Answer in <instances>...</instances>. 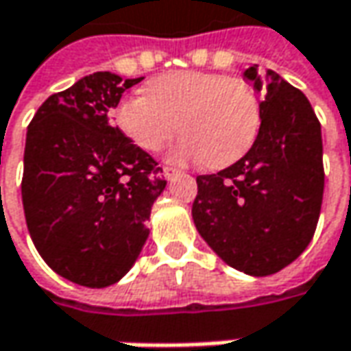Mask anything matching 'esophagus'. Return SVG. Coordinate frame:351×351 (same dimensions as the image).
I'll use <instances>...</instances> for the list:
<instances>
[{
	"label": "esophagus",
	"instance_id": "obj_1",
	"mask_svg": "<svg viewBox=\"0 0 351 351\" xmlns=\"http://www.w3.org/2000/svg\"><path fill=\"white\" fill-rule=\"evenodd\" d=\"M178 173H180V171H178L176 167H169V166L164 167V178H166V180H173Z\"/></svg>",
	"mask_w": 351,
	"mask_h": 351
}]
</instances>
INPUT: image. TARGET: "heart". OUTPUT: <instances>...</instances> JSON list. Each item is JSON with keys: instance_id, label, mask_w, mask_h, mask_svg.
Here are the masks:
<instances>
[{"instance_id": "obj_1", "label": "heart", "mask_w": 351, "mask_h": 351, "mask_svg": "<svg viewBox=\"0 0 351 351\" xmlns=\"http://www.w3.org/2000/svg\"><path fill=\"white\" fill-rule=\"evenodd\" d=\"M114 122L144 152H158L178 124L184 138L171 146L167 160L176 164L203 160L207 167H223L254 142L261 98L243 79L178 71L148 82L146 95L122 98L114 108Z\"/></svg>"}]
</instances>
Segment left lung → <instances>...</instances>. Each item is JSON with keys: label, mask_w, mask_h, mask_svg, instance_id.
<instances>
[{"label": "left lung", "mask_w": 351, "mask_h": 351, "mask_svg": "<svg viewBox=\"0 0 351 351\" xmlns=\"http://www.w3.org/2000/svg\"><path fill=\"white\" fill-rule=\"evenodd\" d=\"M263 90L261 128L251 149L211 176H197L193 223L237 271L267 276L298 258L312 241L324 195L322 132L308 98L256 64L245 71Z\"/></svg>", "instance_id": "left-lung-1"}]
</instances>
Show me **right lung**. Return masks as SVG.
Masks as SVG:
<instances>
[{
	"label": "right lung",
	"instance_id": "1",
	"mask_svg": "<svg viewBox=\"0 0 351 351\" xmlns=\"http://www.w3.org/2000/svg\"><path fill=\"white\" fill-rule=\"evenodd\" d=\"M140 79L95 73L45 100L27 128L21 197L29 235L62 278L104 289L136 263L149 235L162 167L114 126Z\"/></svg>",
	"mask_w": 351,
	"mask_h": 351
}]
</instances>
